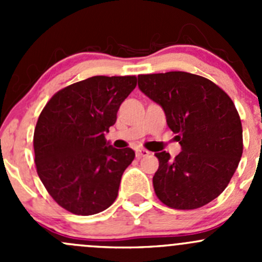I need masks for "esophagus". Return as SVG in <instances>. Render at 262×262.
<instances>
[{
	"label": "esophagus",
	"mask_w": 262,
	"mask_h": 262,
	"mask_svg": "<svg viewBox=\"0 0 262 262\" xmlns=\"http://www.w3.org/2000/svg\"><path fill=\"white\" fill-rule=\"evenodd\" d=\"M136 155L138 158H142V157H147V156H149L150 152H148V150L144 149V148H139V149L136 150Z\"/></svg>",
	"instance_id": "34e87169"
}]
</instances>
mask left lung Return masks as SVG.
Wrapping results in <instances>:
<instances>
[{
  "label": "left lung",
  "instance_id": "8db88e82",
  "mask_svg": "<svg viewBox=\"0 0 262 262\" xmlns=\"http://www.w3.org/2000/svg\"><path fill=\"white\" fill-rule=\"evenodd\" d=\"M138 87L161 105L181 152L156 153L153 187L172 209H198L223 192L244 150L242 124L231 97L214 82L192 73L139 75Z\"/></svg>",
  "mask_w": 262,
  "mask_h": 262
}]
</instances>
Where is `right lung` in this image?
<instances>
[{
	"mask_svg": "<svg viewBox=\"0 0 262 262\" xmlns=\"http://www.w3.org/2000/svg\"><path fill=\"white\" fill-rule=\"evenodd\" d=\"M136 76H94L53 95L34 130L36 172L58 205L77 215L107 209L118 196L132 148L105 139Z\"/></svg>",
	"mask_w": 262,
	"mask_h": 262,
	"instance_id": "obj_1",
	"label": "right lung"
}]
</instances>
